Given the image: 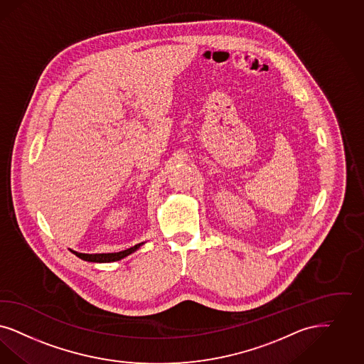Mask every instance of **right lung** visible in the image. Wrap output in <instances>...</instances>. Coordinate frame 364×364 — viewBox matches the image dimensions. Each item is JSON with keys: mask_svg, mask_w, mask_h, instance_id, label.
Returning <instances> with one entry per match:
<instances>
[{"mask_svg": "<svg viewBox=\"0 0 364 364\" xmlns=\"http://www.w3.org/2000/svg\"><path fill=\"white\" fill-rule=\"evenodd\" d=\"M142 243H138L136 246L127 249V250L119 251V252H107V254H83V252H77V251L71 250L73 254H75L77 258L87 261V262H100V264H105V262H114V261H119L122 258H125L127 255H130L132 252L138 250L139 246H142Z\"/></svg>", "mask_w": 364, "mask_h": 364, "instance_id": "add662e5", "label": "right lung"}]
</instances>
